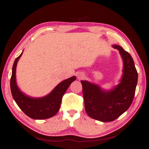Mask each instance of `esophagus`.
<instances>
[{
    "label": "esophagus",
    "mask_w": 149,
    "mask_h": 149,
    "mask_svg": "<svg viewBox=\"0 0 149 149\" xmlns=\"http://www.w3.org/2000/svg\"><path fill=\"white\" fill-rule=\"evenodd\" d=\"M80 77V78H82V77Z\"/></svg>",
    "instance_id": "1"
}]
</instances>
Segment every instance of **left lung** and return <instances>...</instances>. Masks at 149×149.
<instances>
[{
	"instance_id": "1",
	"label": "left lung",
	"mask_w": 149,
	"mask_h": 149,
	"mask_svg": "<svg viewBox=\"0 0 149 149\" xmlns=\"http://www.w3.org/2000/svg\"><path fill=\"white\" fill-rule=\"evenodd\" d=\"M120 51L123 60V76L114 89L105 91L97 85L81 81L83 96L87 114L103 122L114 121L132 104L137 84L138 74L131 55L119 45H113Z\"/></svg>"
}]
</instances>
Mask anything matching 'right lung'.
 Listing matches in <instances>:
<instances>
[{
	"label": "right lung",
	"mask_w": 149,
	"mask_h": 149,
	"mask_svg": "<svg viewBox=\"0 0 149 149\" xmlns=\"http://www.w3.org/2000/svg\"><path fill=\"white\" fill-rule=\"evenodd\" d=\"M22 53L16 58L12 67L10 89L13 99L20 109L32 119L44 120L52 117L58 112L63 95L76 77L73 76L63 81L46 97L35 99L25 95L19 90L16 81L17 63Z\"/></svg>",
	"instance_id": "right-lung-1"
}]
</instances>
